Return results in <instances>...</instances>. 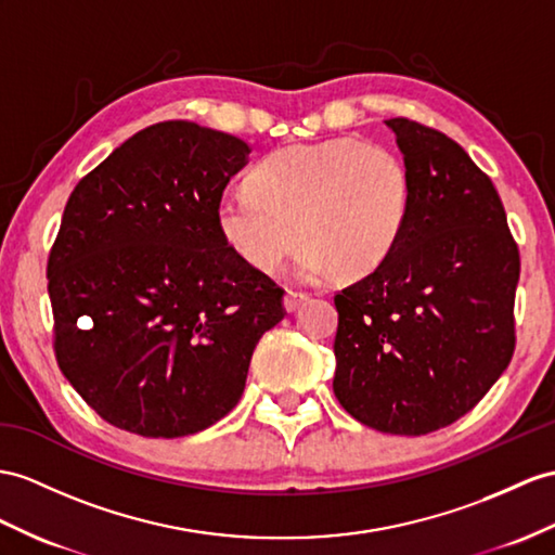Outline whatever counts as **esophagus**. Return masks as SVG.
<instances>
[{
	"label": "esophagus",
	"mask_w": 555,
	"mask_h": 555,
	"mask_svg": "<svg viewBox=\"0 0 555 555\" xmlns=\"http://www.w3.org/2000/svg\"><path fill=\"white\" fill-rule=\"evenodd\" d=\"M306 299H308V294H306V292H299V289H287V294H285V301H282V304H285V308H287V310H296V308H299Z\"/></svg>",
	"instance_id": "1"
}]
</instances>
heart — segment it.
Returning <instances> with one entry per match:
<instances>
[{
  "label": "heart",
  "instance_id": "b5f03b06",
  "mask_svg": "<svg viewBox=\"0 0 555 555\" xmlns=\"http://www.w3.org/2000/svg\"><path fill=\"white\" fill-rule=\"evenodd\" d=\"M249 191L216 202V231L240 261L273 273L306 242V278H362L384 266L410 223L408 162L386 145L334 139L287 145L249 171Z\"/></svg>",
  "mask_w": 555,
  "mask_h": 555
}]
</instances>
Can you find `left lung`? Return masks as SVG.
Wrapping results in <instances>:
<instances>
[{
  "mask_svg": "<svg viewBox=\"0 0 555 555\" xmlns=\"http://www.w3.org/2000/svg\"><path fill=\"white\" fill-rule=\"evenodd\" d=\"M410 223L384 266L334 294V396L360 424L426 436L470 412L516 348L520 254L490 176L442 131L386 119Z\"/></svg>",
  "mask_w": 555,
  "mask_h": 555,
  "instance_id": "left-lung-1",
  "label": "left lung"
}]
</instances>
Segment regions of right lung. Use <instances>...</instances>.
<instances>
[{"label":"right lung","instance_id":"1","mask_svg":"<svg viewBox=\"0 0 555 555\" xmlns=\"http://www.w3.org/2000/svg\"><path fill=\"white\" fill-rule=\"evenodd\" d=\"M231 133L169 119L91 169L47 263L53 353L101 418L181 438L231 412L285 289L228 249L216 202L245 165Z\"/></svg>","mask_w":555,"mask_h":555}]
</instances>
